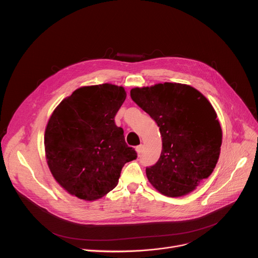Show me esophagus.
I'll list each match as a JSON object with an SVG mask.
<instances>
[{
  "instance_id": "obj_1",
  "label": "esophagus",
  "mask_w": 258,
  "mask_h": 258,
  "mask_svg": "<svg viewBox=\"0 0 258 258\" xmlns=\"http://www.w3.org/2000/svg\"><path fill=\"white\" fill-rule=\"evenodd\" d=\"M143 149H144V146L143 145H140V146H138L135 148V150H136V153L138 154H141L142 152H143Z\"/></svg>"
}]
</instances>
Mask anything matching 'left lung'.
I'll return each mask as SVG.
<instances>
[{"label":"left lung","instance_id":"obj_1","mask_svg":"<svg viewBox=\"0 0 258 258\" xmlns=\"http://www.w3.org/2000/svg\"><path fill=\"white\" fill-rule=\"evenodd\" d=\"M131 99L159 127V160L146 169L149 182L166 197H182L214 172L220 157L222 128L210 102L187 84L134 87Z\"/></svg>","mask_w":258,"mask_h":258}]
</instances>
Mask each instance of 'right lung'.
<instances>
[{
	"label": "right lung",
	"mask_w": 258,
	"mask_h": 258,
	"mask_svg": "<svg viewBox=\"0 0 258 258\" xmlns=\"http://www.w3.org/2000/svg\"><path fill=\"white\" fill-rule=\"evenodd\" d=\"M123 86L79 87L58 104L44 130L45 160L70 195L95 201L112 190L126 162L136 159L114 116L126 99Z\"/></svg>",
	"instance_id": "right-lung-1"
}]
</instances>
